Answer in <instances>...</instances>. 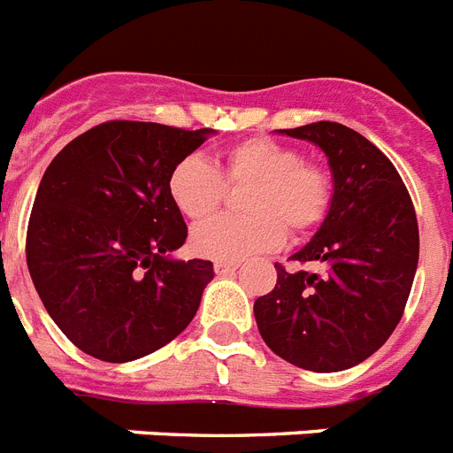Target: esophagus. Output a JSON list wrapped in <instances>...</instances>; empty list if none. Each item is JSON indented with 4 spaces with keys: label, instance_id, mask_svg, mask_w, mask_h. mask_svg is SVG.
I'll return each instance as SVG.
<instances>
[{
    "label": "esophagus",
    "instance_id": "1",
    "mask_svg": "<svg viewBox=\"0 0 453 453\" xmlns=\"http://www.w3.org/2000/svg\"><path fill=\"white\" fill-rule=\"evenodd\" d=\"M235 270H238V264H234V261H215V273H218L219 277L234 274Z\"/></svg>",
    "mask_w": 453,
    "mask_h": 453
}]
</instances>
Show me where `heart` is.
Here are the masks:
<instances>
[{"label":"heart","mask_w":453,"mask_h":453,"mask_svg":"<svg viewBox=\"0 0 453 453\" xmlns=\"http://www.w3.org/2000/svg\"><path fill=\"white\" fill-rule=\"evenodd\" d=\"M224 180L252 185L245 195L247 218H215L192 231V250L215 261H242L273 252L286 226L304 234L323 222L332 199L326 169L307 165L303 153L273 139H247L222 153L219 169L189 156L172 169L169 199L192 222L211 218L224 199Z\"/></svg>","instance_id":"heart-1"}]
</instances>
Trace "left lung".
Segmentation results:
<instances>
[{"instance_id": "left-lung-1", "label": "left lung", "mask_w": 453, "mask_h": 453, "mask_svg": "<svg viewBox=\"0 0 453 453\" xmlns=\"http://www.w3.org/2000/svg\"><path fill=\"white\" fill-rule=\"evenodd\" d=\"M319 146L332 199L314 238L293 254L320 273L277 268V284L254 303L273 353L307 371L332 373L365 362L399 326L419 261L411 195L392 162L342 123L280 130Z\"/></svg>"}]
</instances>
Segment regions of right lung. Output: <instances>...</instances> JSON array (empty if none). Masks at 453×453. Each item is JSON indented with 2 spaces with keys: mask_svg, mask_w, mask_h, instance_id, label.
<instances>
[{
  "mask_svg": "<svg viewBox=\"0 0 453 453\" xmlns=\"http://www.w3.org/2000/svg\"><path fill=\"white\" fill-rule=\"evenodd\" d=\"M215 130L107 121L57 153L38 185L27 265L48 314L80 350L133 362L176 339L212 280L211 261H180L183 215L172 169Z\"/></svg>",
  "mask_w": 453,
  "mask_h": 453,
  "instance_id": "obj_1",
  "label": "right lung"
}]
</instances>
